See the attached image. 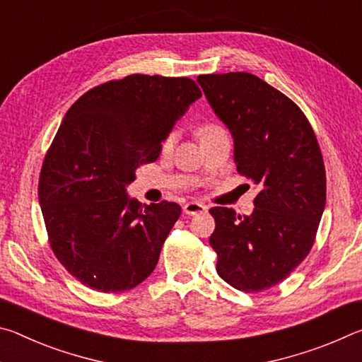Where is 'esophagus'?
<instances>
[{
	"label": "esophagus",
	"mask_w": 362,
	"mask_h": 362,
	"mask_svg": "<svg viewBox=\"0 0 362 362\" xmlns=\"http://www.w3.org/2000/svg\"><path fill=\"white\" fill-rule=\"evenodd\" d=\"M207 207L201 203H196V201H192V203H187L183 206V214L185 216H196V214H203L206 212Z\"/></svg>",
	"instance_id": "1"
}]
</instances>
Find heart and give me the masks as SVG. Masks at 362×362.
<instances>
[{"label":"heart","mask_w":362,"mask_h":362,"mask_svg":"<svg viewBox=\"0 0 362 362\" xmlns=\"http://www.w3.org/2000/svg\"><path fill=\"white\" fill-rule=\"evenodd\" d=\"M218 129H222V127H218V126H216V124H204V126H201L199 129H198V136H199L201 140H203L204 137L211 136L212 132H216V131H218ZM174 142H175V134L173 132V134H169V136H168L166 139H164V142H163V151H169L170 148H173Z\"/></svg>","instance_id":"b5f03b06"}]
</instances>
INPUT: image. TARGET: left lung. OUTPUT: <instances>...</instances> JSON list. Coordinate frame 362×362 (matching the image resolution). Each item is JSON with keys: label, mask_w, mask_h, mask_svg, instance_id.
Listing matches in <instances>:
<instances>
[{"label": "left lung", "mask_w": 362, "mask_h": 362, "mask_svg": "<svg viewBox=\"0 0 362 362\" xmlns=\"http://www.w3.org/2000/svg\"><path fill=\"white\" fill-rule=\"evenodd\" d=\"M198 83L231 132L238 173L260 187L250 216L209 211L217 273L238 291L269 289L313 247L326 206L320 144L302 110L259 76L231 71L201 75Z\"/></svg>", "instance_id": "left-lung-1"}]
</instances>
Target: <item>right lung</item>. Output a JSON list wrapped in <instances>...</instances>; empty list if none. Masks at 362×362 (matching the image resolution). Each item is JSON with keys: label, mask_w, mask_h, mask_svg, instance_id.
I'll return each instance as SVG.
<instances>
[{"label": "right lung", "mask_w": 362, "mask_h": 362, "mask_svg": "<svg viewBox=\"0 0 362 362\" xmlns=\"http://www.w3.org/2000/svg\"><path fill=\"white\" fill-rule=\"evenodd\" d=\"M201 97L189 78L129 75L73 103L42 161L38 196L54 255L79 283L124 292L155 269L180 206H142L126 187Z\"/></svg>", "instance_id": "obj_1"}]
</instances>
